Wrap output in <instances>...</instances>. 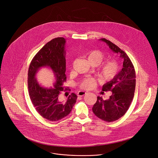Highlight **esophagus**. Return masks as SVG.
<instances>
[{
    "mask_svg": "<svg viewBox=\"0 0 158 158\" xmlns=\"http://www.w3.org/2000/svg\"><path fill=\"white\" fill-rule=\"evenodd\" d=\"M86 94H87L86 92H84V91H79V92H78V93H77V95L79 96V97H82V96L85 95Z\"/></svg>",
    "mask_w": 158,
    "mask_h": 158,
    "instance_id": "34e87169",
    "label": "esophagus"
}]
</instances>
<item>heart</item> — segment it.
<instances>
[{
	"mask_svg": "<svg viewBox=\"0 0 158 158\" xmlns=\"http://www.w3.org/2000/svg\"><path fill=\"white\" fill-rule=\"evenodd\" d=\"M88 61L93 66L98 65L103 60L104 55L99 50L90 51L87 56ZM119 67L118 63L114 60H107L104 62L98 69V76L102 81H110L118 74ZM96 85V81L92 78L84 79L80 84L81 88L83 89H91Z\"/></svg>",
	"mask_w": 158,
	"mask_h": 158,
	"instance_id": "b5f03b06",
	"label": "heart"
}]
</instances>
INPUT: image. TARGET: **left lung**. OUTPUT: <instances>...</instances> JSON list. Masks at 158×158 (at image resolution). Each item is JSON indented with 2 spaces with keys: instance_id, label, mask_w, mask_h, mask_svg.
<instances>
[{
  "instance_id": "obj_1",
  "label": "left lung",
  "mask_w": 158,
  "mask_h": 158,
  "mask_svg": "<svg viewBox=\"0 0 158 158\" xmlns=\"http://www.w3.org/2000/svg\"><path fill=\"white\" fill-rule=\"evenodd\" d=\"M100 40L106 43L111 50L119 54L123 60L122 70L114 79L102 87L103 91H111L112 95L105 100L97 97L92 107L95 116L103 121L112 122L123 117L130 106L135 90L136 74L133 64L125 51L106 38Z\"/></svg>"
}]
</instances>
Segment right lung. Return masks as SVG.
<instances>
[{"instance_id":"add662e5","label":"right lung","mask_w":158,"mask_h":158,"mask_svg":"<svg viewBox=\"0 0 158 158\" xmlns=\"http://www.w3.org/2000/svg\"><path fill=\"white\" fill-rule=\"evenodd\" d=\"M63 37L48 42L33 57L28 71V89L30 98L37 112L44 118L58 121L68 115L76 102L77 95L72 93L66 100H61L60 95L66 81L64 44ZM42 67H49L55 74L56 82L54 88H45L37 82L35 75Z\"/></svg>"}]
</instances>
